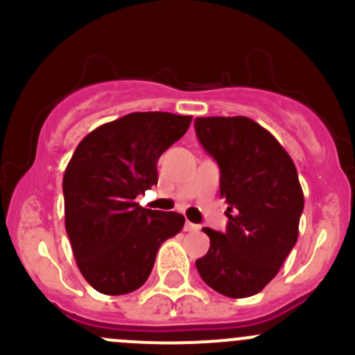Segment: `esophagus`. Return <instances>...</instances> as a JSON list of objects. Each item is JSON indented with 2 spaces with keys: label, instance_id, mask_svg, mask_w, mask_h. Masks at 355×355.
Returning <instances> with one entry per match:
<instances>
[{
  "label": "esophagus",
  "instance_id": "34e87169",
  "mask_svg": "<svg viewBox=\"0 0 355 355\" xmlns=\"http://www.w3.org/2000/svg\"><path fill=\"white\" fill-rule=\"evenodd\" d=\"M199 228H200L199 225L191 223V221H185V227H184V230H185V232H198Z\"/></svg>",
  "mask_w": 355,
  "mask_h": 355
}]
</instances>
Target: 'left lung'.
Listing matches in <instances>:
<instances>
[{"label": "left lung", "mask_w": 355, "mask_h": 355, "mask_svg": "<svg viewBox=\"0 0 355 355\" xmlns=\"http://www.w3.org/2000/svg\"><path fill=\"white\" fill-rule=\"evenodd\" d=\"M199 142L220 166L227 232L202 228L211 245L196 261L204 284L242 299L261 292L299 237L304 194L280 142L247 116L196 118Z\"/></svg>", "instance_id": "8db88e82"}]
</instances>
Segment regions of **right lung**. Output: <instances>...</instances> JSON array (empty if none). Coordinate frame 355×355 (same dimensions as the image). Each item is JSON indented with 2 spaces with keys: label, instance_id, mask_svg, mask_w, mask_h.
<instances>
[{
  "label": "right lung",
  "instance_id": "add662e5",
  "mask_svg": "<svg viewBox=\"0 0 355 355\" xmlns=\"http://www.w3.org/2000/svg\"><path fill=\"white\" fill-rule=\"evenodd\" d=\"M192 116L146 111L101 125L75 149L63 177L65 228L82 277L105 295L146 284L159 245L184 228L182 214L146 209L139 194L157 184V159Z\"/></svg>",
  "mask_w": 355,
  "mask_h": 355
}]
</instances>
